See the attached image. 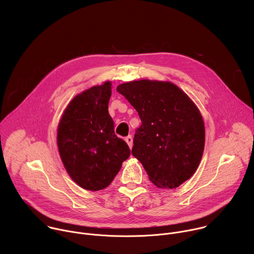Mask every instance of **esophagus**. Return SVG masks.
I'll return each instance as SVG.
<instances>
[{"label": "esophagus", "instance_id": "34e87169", "mask_svg": "<svg viewBox=\"0 0 254 254\" xmlns=\"http://www.w3.org/2000/svg\"><path fill=\"white\" fill-rule=\"evenodd\" d=\"M125 139H126V141L127 142L128 147L131 149V148H132V136H131V135H127Z\"/></svg>", "mask_w": 254, "mask_h": 254}]
</instances>
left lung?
<instances>
[{
  "instance_id": "1",
  "label": "left lung",
  "mask_w": 254,
  "mask_h": 254,
  "mask_svg": "<svg viewBox=\"0 0 254 254\" xmlns=\"http://www.w3.org/2000/svg\"><path fill=\"white\" fill-rule=\"evenodd\" d=\"M135 108L136 128L131 154L159 188L174 189L196 172L205 144L202 116L189 98L171 82L137 80L117 87Z\"/></svg>"
}]
</instances>
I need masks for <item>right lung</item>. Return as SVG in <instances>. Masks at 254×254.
<instances>
[{"label": "right lung", "instance_id": "1", "mask_svg": "<svg viewBox=\"0 0 254 254\" xmlns=\"http://www.w3.org/2000/svg\"><path fill=\"white\" fill-rule=\"evenodd\" d=\"M111 82L76 95L65 110L57 131L63 165L76 184L98 191L110 185L130 155L127 143L115 133L108 114Z\"/></svg>", "mask_w": 254, "mask_h": 254}]
</instances>
